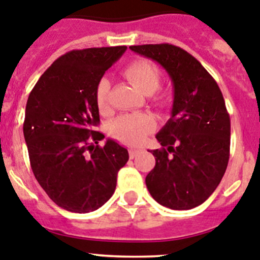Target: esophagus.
<instances>
[{"mask_svg":"<svg viewBox=\"0 0 260 260\" xmlns=\"http://www.w3.org/2000/svg\"><path fill=\"white\" fill-rule=\"evenodd\" d=\"M138 153H139V150H138V149H130V150H128V155H130V158H132V159H134V158L137 157Z\"/></svg>","mask_w":260,"mask_h":260,"instance_id":"obj_1","label":"esophagus"}]
</instances>
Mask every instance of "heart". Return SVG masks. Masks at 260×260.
<instances>
[{
    "label": "heart",
    "instance_id": "1",
    "mask_svg": "<svg viewBox=\"0 0 260 260\" xmlns=\"http://www.w3.org/2000/svg\"><path fill=\"white\" fill-rule=\"evenodd\" d=\"M123 75L128 81L139 89L142 93L152 95L155 106L165 108L169 106V98L163 93H157L160 84V71L157 66L148 60H137L127 65L123 70ZM111 83L107 78H102L95 88V102L101 113L107 115L110 112ZM154 120L147 113H126L118 116L110 125V134L115 139L128 145H138L144 142L145 138L153 132Z\"/></svg>",
    "mask_w": 260,
    "mask_h": 260
}]
</instances>
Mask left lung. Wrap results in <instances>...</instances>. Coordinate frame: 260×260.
Segmentation results:
<instances>
[{"label":"left lung","instance_id":"1","mask_svg":"<svg viewBox=\"0 0 260 260\" xmlns=\"http://www.w3.org/2000/svg\"><path fill=\"white\" fill-rule=\"evenodd\" d=\"M157 61L174 84L171 118L155 135L154 169L145 177L155 202L184 211L200 206L216 190L230 158L231 122L211 74L189 52L169 43L132 46Z\"/></svg>","mask_w":260,"mask_h":260}]
</instances>
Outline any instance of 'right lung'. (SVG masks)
I'll list each match as a JSON object with an SVG mask.
<instances>
[{"instance_id": "add662e5", "label": "right lung", "mask_w": 260, "mask_h": 260, "mask_svg": "<svg viewBox=\"0 0 260 260\" xmlns=\"http://www.w3.org/2000/svg\"><path fill=\"white\" fill-rule=\"evenodd\" d=\"M126 46L74 49L54 61L29 94L24 138L31 170L42 189L58 207L88 213L115 192L127 149L105 138L95 88ZM93 140L94 143H91Z\"/></svg>"}]
</instances>
